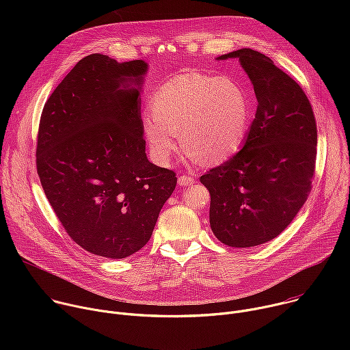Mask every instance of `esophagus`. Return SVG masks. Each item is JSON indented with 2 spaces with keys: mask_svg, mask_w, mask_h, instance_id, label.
Listing matches in <instances>:
<instances>
[{
  "mask_svg": "<svg viewBox=\"0 0 350 350\" xmlns=\"http://www.w3.org/2000/svg\"><path fill=\"white\" fill-rule=\"evenodd\" d=\"M193 177H191V176H180L178 177V184L181 185V187H187V185H191V184H193Z\"/></svg>",
  "mask_w": 350,
  "mask_h": 350,
  "instance_id": "esophagus-1",
  "label": "esophagus"
}]
</instances>
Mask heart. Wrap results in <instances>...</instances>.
<instances>
[{
  "label": "heart",
  "mask_w": 350,
  "mask_h": 350,
  "mask_svg": "<svg viewBox=\"0 0 350 350\" xmlns=\"http://www.w3.org/2000/svg\"><path fill=\"white\" fill-rule=\"evenodd\" d=\"M249 123V99L228 77L177 76L152 98L142 129L154 155L167 162L181 135L184 151L205 165L220 163L241 148Z\"/></svg>",
  "instance_id": "heart-1"
}]
</instances>
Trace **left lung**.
<instances>
[{
	"label": "left lung",
	"instance_id": "left-lung-1",
	"mask_svg": "<svg viewBox=\"0 0 350 350\" xmlns=\"http://www.w3.org/2000/svg\"><path fill=\"white\" fill-rule=\"evenodd\" d=\"M238 58L258 98L243 146L201 176L211 193V227L232 247L280 235L312 191L317 126L305 91L274 62L251 48L221 55Z\"/></svg>",
	"mask_w": 350,
	"mask_h": 350
}]
</instances>
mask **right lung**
<instances>
[{"instance_id": "right-lung-1", "label": "right lung", "mask_w": 350, "mask_h": 350, "mask_svg": "<svg viewBox=\"0 0 350 350\" xmlns=\"http://www.w3.org/2000/svg\"><path fill=\"white\" fill-rule=\"evenodd\" d=\"M146 69L141 59L119 64L91 54L41 113L36 165L42 189L68 235L96 256L138 252L177 184L173 170L145 154L139 88Z\"/></svg>"}]
</instances>
